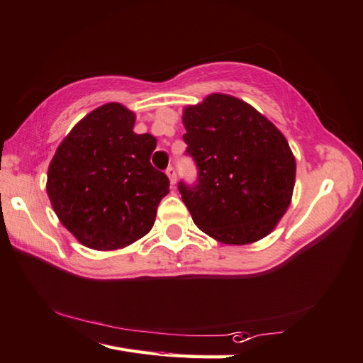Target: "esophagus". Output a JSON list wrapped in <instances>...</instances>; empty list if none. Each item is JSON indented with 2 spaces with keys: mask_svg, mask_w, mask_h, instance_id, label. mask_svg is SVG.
Returning <instances> with one entry per match:
<instances>
[{
  "mask_svg": "<svg viewBox=\"0 0 363 363\" xmlns=\"http://www.w3.org/2000/svg\"><path fill=\"white\" fill-rule=\"evenodd\" d=\"M167 176L169 177V182L173 184H176V179H177V176H176V169L173 168V167H169V168H167Z\"/></svg>",
  "mask_w": 363,
  "mask_h": 363,
  "instance_id": "34e87169",
  "label": "esophagus"
}]
</instances>
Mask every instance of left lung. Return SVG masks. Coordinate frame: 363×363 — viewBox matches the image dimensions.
<instances>
[{
  "instance_id": "left-lung-1",
  "label": "left lung",
  "mask_w": 363,
  "mask_h": 363,
  "mask_svg": "<svg viewBox=\"0 0 363 363\" xmlns=\"http://www.w3.org/2000/svg\"><path fill=\"white\" fill-rule=\"evenodd\" d=\"M199 179L179 182L195 225L223 245L273 232L292 200L295 157L284 135L240 98L213 94L182 113Z\"/></svg>"
}]
</instances>
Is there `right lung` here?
<instances>
[{"instance_id":"right-lung-1","label":"right lung","mask_w":363,"mask_h":363,"mask_svg":"<svg viewBox=\"0 0 363 363\" xmlns=\"http://www.w3.org/2000/svg\"><path fill=\"white\" fill-rule=\"evenodd\" d=\"M136 116L108 103L79 121L57 147L48 195L60 222L90 249L114 250L152 228L169 181L150 164L157 140L133 131Z\"/></svg>"}]
</instances>
